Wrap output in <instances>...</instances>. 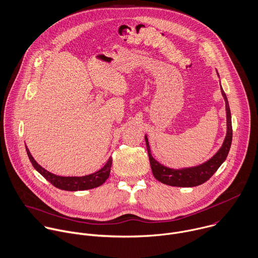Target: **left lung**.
<instances>
[{"mask_svg": "<svg viewBox=\"0 0 258 258\" xmlns=\"http://www.w3.org/2000/svg\"><path fill=\"white\" fill-rule=\"evenodd\" d=\"M222 94L225 98L226 102V113H227V134L224 140L222 147L215 156L210 159L208 162H205L199 166L191 167V168H184V169H171L165 167L164 165L160 164L158 161L154 160L151 156V151L148 143L147 136L145 135V143L146 148L149 157V163L151 167L152 174L157 180L160 182L176 187H194L198 186L204 182H207L221 167V165L226 161L229 150L231 148L232 143V119H231V111L229 107V102L225 91L221 86Z\"/></svg>", "mask_w": 258, "mask_h": 258, "instance_id": "left-lung-1", "label": "left lung"}]
</instances>
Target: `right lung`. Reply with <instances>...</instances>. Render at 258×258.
<instances>
[{
  "label": "right lung",
  "instance_id": "right-lung-1",
  "mask_svg": "<svg viewBox=\"0 0 258 258\" xmlns=\"http://www.w3.org/2000/svg\"><path fill=\"white\" fill-rule=\"evenodd\" d=\"M27 156L34 167V169L42 176L44 177L50 184H53L55 187L61 189V190H66V191H81V190H88L92 188H96L100 185L104 184L106 180L110 176L111 172V167H112V158L109 159L107 164L102 167L100 170H98L95 173H92L90 175L82 176V177H63V176H58L53 173H50L46 170H44L42 167H40L35 160L32 158L31 153L27 146H25Z\"/></svg>",
  "mask_w": 258,
  "mask_h": 258
}]
</instances>
